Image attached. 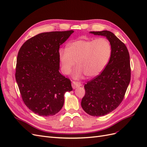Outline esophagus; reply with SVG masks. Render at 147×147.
Here are the masks:
<instances>
[{"label":"esophagus","instance_id":"obj_1","mask_svg":"<svg viewBox=\"0 0 147 147\" xmlns=\"http://www.w3.org/2000/svg\"><path fill=\"white\" fill-rule=\"evenodd\" d=\"M82 86V84L80 82H72V86L74 89H75L77 88L78 87H80Z\"/></svg>","mask_w":147,"mask_h":147}]
</instances>
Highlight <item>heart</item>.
Here are the masks:
<instances>
[{"label":"heart","mask_w":147,"mask_h":147,"mask_svg":"<svg viewBox=\"0 0 147 147\" xmlns=\"http://www.w3.org/2000/svg\"><path fill=\"white\" fill-rule=\"evenodd\" d=\"M112 55V46L107 38H80L70 42L67 48H61L58 57L64 74L69 75L77 62L74 70L75 78H80L84 74L88 77L99 75L108 64Z\"/></svg>","instance_id":"obj_1"}]
</instances>
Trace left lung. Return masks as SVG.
Segmentation results:
<instances>
[{
	"label": "left lung",
	"mask_w": 147,
	"mask_h": 147,
	"mask_svg": "<svg viewBox=\"0 0 147 147\" xmlns=\"http://www.w3.org/2000/svg\"><path fill=\"white\" fill-rule=\"evenodd\" d=\"M90 33L107 37L112 46V55L102 72L84 84L85 94L81 105L84 112L93 117L112 112L123 101L131 80L129 53L125 44L110 31Z\"/></svg>",
	"instance_id": "1"
}]
</instances>
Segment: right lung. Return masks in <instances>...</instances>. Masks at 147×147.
Listing matches in <instances>:
<instances>
[{"label": "right lung", "instance_id": "right-lung-1", "mask_svg": "<svg viewBox=\"0 0 147 147\" xmlns=\"http://www.w3.org/2000/svg\"><path fill=\"white\" fill-rule=\"evenodd\" d=\"M74 30L43 32L28 39L17 56L15 78L25 105L40 116L58 113L64 93L72 90L70 79L59 72L58 51Z\"/></svg>", "mask_w": 147, "mask_h": 147}]
</instances>
